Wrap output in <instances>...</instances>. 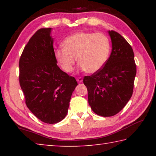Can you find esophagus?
<instances>
[{
    "instance_id": "34e87169",
    "label": "esophagus",
    "mask_w": 156,
    "mask_h": 156,
    "mask_svg": "<svg viewBox=\"0 0 156 156\" xmlns=\"http://www.w3.org/2000/svg\"><path fill=\"white\" fill-rule=\"evenodd\" d=\"M76 80H77V82H78V83H82V82H83V78H82V77L76 78Z\"/></svg>"
}]
</instances>
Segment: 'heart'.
<instances>
[{"mask_svg":"<svg viewBox=\"0 0 156 156\" xmlns=\"http://www.w3.org/2000/svg\"><path fill=\"white\" fill-rule=\"evenodd\" d=\"M63 47L55 49L54 56L65 72H72L76 58L82 70L95 73L101 70L109 59L111 42L103 33L77 32L67 37Z\"/></svg>","mask_w":156,"mask_h":156,"instance_id":"obj_1","label":"heart"}]
</instances>
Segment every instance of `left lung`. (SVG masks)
<instances>
[{"mask_svg":"<svg viewBox=\"0 0 156 156\" xmlns=\"http://www.w3.org/2000/svg\"><path fill=\"white\" fill-rule=\"evenodd\" d=\"M112 50L101 70L84 76L88 102L97 115L109 117L120 112L133 94L136 65L132 47L120 34L108 31Z\"/></svg>","mask_w":156,"mask_h":156,"instance_id":"1","label":"left lung"}]
</instances>
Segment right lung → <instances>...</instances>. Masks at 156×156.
Returning a JSON list of instances; mask_svg holds the SVG:
<instances>
[{"label":"right lung","instance_id":"add662e5","mask_svg":"<svg viewBox=\"0 0 156 156\" xmlns=\"http://www.w3.org/2000/svg\"><path fill=\"white\" fill-rule=\"evenodd\" d=\"M51 28H42L31 36L19 60V83L28 109L42 122L55 124L68 112L78 85L57 65Z\"/></svg>","mask_w":156,"mask_h":156}]
</instances>
